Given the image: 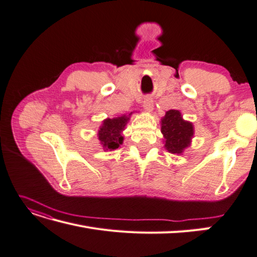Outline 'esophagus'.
<instances>
[{
  "label": "esophagus",
  "instance_id": "obj_1",
  "mask_svg": "<svg viewBox=\"0 0 257 257\" xmlns=\"http://www.w3.org/2000/svg\"><path fill=\"white\" fill-rule=\"evenodd\" d=\"M153 106H154V103H153V98L152 97L147 96L146 98H144V101H143V107H144V109L148 110V111H152Z\"/></svg>",
  "mask_w": 257,
  "mask_h": 257
}]
</instances>
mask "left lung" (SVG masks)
Wrapping results in <instances>:
<instances>
[{
	"instance_id": "left-lung-1",
	"label": "left lung",
	"mask_w": 257,
	"mask_h": 257,
	"mask_svg": "<svg viewBox=\"0 0 257 257\" xmlns=\"http://www.w3.org/2000/svg\"><path fill=\"white\" fill-rule=\"evenodd\" d=\"M161 124L165 149L173 154H181L190 146L194 135L192 122L183 119L179 110L170 109L163 117Z\"/></svg>"
}]
</instances>
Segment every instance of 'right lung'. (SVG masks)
<instances>
[{
  "label": "right lung",
  "instance_id": "obj_1",
  "mask_svg": "<svg viewBox=\"0 0 257 257\" xmlns=\"http://www.w3.org/2000/svg\"><path fill=\"white\" fill-rule=\"evenodd\" d=\"M130 113L128 116L122 115L116 118H107L103 120L102 126L98 130V140L105 150H116L122 144L123 137L121 135L122 130L126 127L128 120L130 119Z\"/></svg>",
  "mask_w": 257,
  "mask_h": 257
}]
</instances>
